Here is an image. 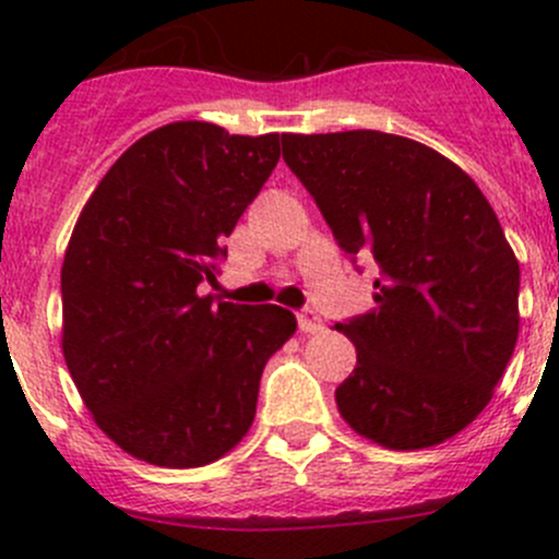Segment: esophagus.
<instances>
[{"label":"esophagus","instance_id":"1","mask_svg":"<svg viewBox=\"0 0 559 559\" xmlns=\"http://www.w3.org/2000/svg\"><path fill=\"white\" fill-rule=\"evenodd\" d=\"M297 326H300V332H319L324 324H321L319 313H316L313 308H302V311L297 313Z\"/></svg>","mask_w":559,"mask_h":559}]
</instances>
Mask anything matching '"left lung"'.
I'll return each mask as SVG.
<instances>
[{
	"label": "left lung",
	"instance_id": "8db88e82",
	"mask_svg": "<svg viewBox=\"0 0 559 559\" xmlns=\"http://www.w3.org/2000/svg\"><path fill=\"white\" fill-rule=\"evenodd\" d=\"M337 246L373 259L368 313L335 324L357 368L335 389L354 432L394 452L438 447L492 400L520 335V262L473 178L400 134H281Z\"/></svg>",
	"mask_w": 559,
	"mask_h": 559
}]
</instances>
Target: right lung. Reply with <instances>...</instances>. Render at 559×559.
I'll use <instances>...</instances> for the list:
<instances>
[{"mask_svg": "<svg viewBox=\"0 0 559 559\" xmlns=\"http://www.w3.org/2000/svg\"><path fill=\"white\" fill-rule=\"evenodd\" d=\"M278 156L275 132L167 123L123 151L78 216L61 348L99 430L138 460L202 467L238 447L264 365L295 335L286 308L200 295Z\"/></svg>", "mask_w": 559, "mask_h": 559, "instance_id": "add662e5", "label": "right lung"}]
</instances>
